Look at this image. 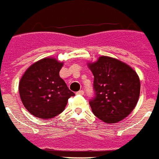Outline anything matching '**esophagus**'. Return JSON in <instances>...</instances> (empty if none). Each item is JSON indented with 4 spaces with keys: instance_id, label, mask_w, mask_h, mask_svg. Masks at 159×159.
I'll return each mask as SVG.
<instances>
[{
    "instance_id": "esophagus-1",
    "label": "esophagus",
    "mask_w": 159,
    "mask_h": 159,
    "mask_svg": "<svg viewBox=\"0 0 159 159\" xmlns=\"http://www.w3.org/2000/svg\"><path fill=\"white\" fill-rule=\"evenodd\" d=\"M84 91L83 90H80V91H79V92H77V94H80V95H84Z\"/></svg>"
}]
</instances>
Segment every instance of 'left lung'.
<instances>
[{
	"instance_id": "8db88e82",
	"label": "left lung",
	"mask_w": 159,
	"mask_h": 159,
	"mask_svg": "<svg viewBox=\"0 0 159 159\" xmlns=\"http://www.w3.org/2000/svg\"><path fill=\"white\" fill-rule=\"evenodd\" d=\"M87 66L94 76L96 98L90 106L97 117L116 123L131 113L138 103L140 81L129 65L110 56H100Z\"/></svg>"
}]
</instances>
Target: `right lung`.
<instances>
[{
	"label": "right lung",
	"instance_id": "1",
	"mask_svg": "<svg viewBox=\"0 0 159 159\" xmlns=\"http://www.w3.org/2000/svg\"><path fill=\"white\" fill-rule=\"evenodd\" d=\"M63 66L53 57H46L28 67L19 84L24 106L36 117L50 119L61 113L68 98L74 96L61 78Z\"/></svg>",
	"mask_w": 159,
	"mask_h": 159
}]
</instances>
